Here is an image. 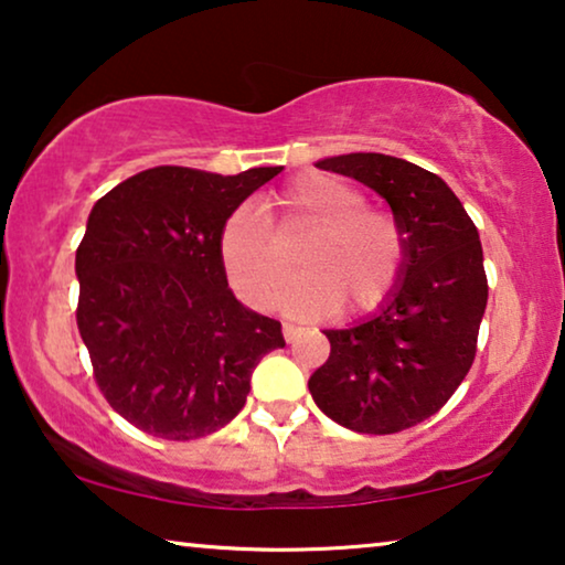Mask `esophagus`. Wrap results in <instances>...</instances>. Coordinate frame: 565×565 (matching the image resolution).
<instances>
[{
  "label": "esophagus",
  "mask_w": 565,
  "mask_h": 565,
  "mask_svg": "<svg viewBox=\"0 0 565 565\" xmlns=\"http://www.w3.org/2000/svg\"><path fill=\"white\" fill-rule=\"evenodd\" d=\"M301 335V328L299 324H291V322H284V340L286 343H294Z\"/></svg>",
  "instance_id": "obj_1"
}]
</instances>
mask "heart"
<instances>
[{
  "mask_svg": "<svg viewBox=\"0 0 565 565\" xmlns=\"http://www.w3.org/2000/svg\"><path fill=\"white\" fill-rule=\"evenodd\" d=\"M268 227L250 210H237L220 230V258L230 284L248 305L271 309L291 279L294 237L305 276L286 305L294 315H369L386 305L404 271V233L388 210L365 204L361 189L328 173H305L274 196Z\"/></svg>",
  "mask_w": 565,
  "mask_h": 565,
  "instance_id": "obj_1",
  "label": "heart"
}]
</instances>
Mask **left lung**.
I'll use <instances>...</instances> for the list:
<instances>
[{
  "mask_svg": "<svg viewBox=\"0 0 565 565\" xmlns=\"http://www.w3.org/2000/svg\"><path fill=\"white\" fill-rule=\"evenodd\" d=\"M317 169L384 196L404 233V271L376 315L324 330L330 359L309 376V392L348 430L402 433L433 417L476 359L489 299L479 230L440 177L402 158L348 153Z\"/></svg>",
  "mask_w": 565,
  "mask_h": 565,
  "instance_id": "left-lung-1",
  "label": "left lung"
}]
</instances>
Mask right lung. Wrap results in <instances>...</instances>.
<instances>
[{"label":"right lung","instance_id":"right-lung-1","mask_svg":"<svg viewBox=\"0 0 565 565\" xmlns=\"http://www.w3.org/2000/svg\"><path fill=\"white\" fill-rule=\"evenodd\" d=\"M281 166L220 177L158 166L94 204L76 248V324L117 415L196 440L243 409L250 376L284 348L281 322L230 291L220 230Z\"/></svg>","mask_w":565,"mask_h":565}]
</instances>
